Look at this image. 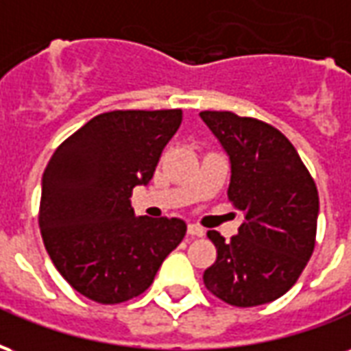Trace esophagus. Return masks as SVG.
<instances>
[{
	"mask_svg": "<svg viewBox=\"0 0 351 351\" xmlns=\"http://www.w3.org/2000/svg\"><path fill=\"white\" fill-rule=\"evenodd\" d=\"M188 235L193 237V239L205 237V229L199 228V226H195V223H191V226H188Z\"/></svg>",
	"mask_w": 351,
	"mask_h": 351,
	"instance_id": "obj_1",
	"label": "esophagus"
}]
</instances>
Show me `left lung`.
Instances as JSON below:
<instances>
[{"instance_id": "left-lung-1", "label": "left lung", "mask_w": 351, "mask_h": 351, "mask_svg": "<svg viewBox=\"0 0 351 351\" xmlns=\"http://www.w3.org/2000/svg\"><path fill=\"white\" fill-rule=\"evenodd\" d=\"M231 161L228 197L244 221L239 235H206L216 261L203 274L206 289L231 306L278 299L301 276L316 244L319 197L295 146L271 123L229 110H203Z\"/></svg>"}]
</instances>
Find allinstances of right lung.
Segmentation results:
<instances>
[{
    "label": "right lung",
    "mask_w": 351,
    "mask_h": 351,
    "mask_svg": "<svg viewBox=\"0 0 351 351\" xmlns=\"http://www.w3.org/2000/svg\"><path fill=\"white\" fill-rule=\"evenodd\" d=\"M180 108L110 110L52 154L43 175L39 228L52 263L73 289L99 304L146 291L182 243L178 218H135L131 193L152 180Z\"/></svg>",
    "instance_id": "add662e5"
}]
</instances>
